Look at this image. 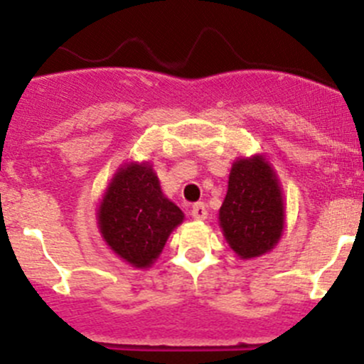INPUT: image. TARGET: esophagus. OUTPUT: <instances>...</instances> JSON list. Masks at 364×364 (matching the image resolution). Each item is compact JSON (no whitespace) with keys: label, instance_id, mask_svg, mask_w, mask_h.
Returning a JSON list of instances; mask_svg holds the SVG:
<instances>
[{"label":"esophagus","instance_id":"obj_1","mask_svg":"<svg viewBox=\"0 0 364 364\" xmlns=\"http://www.w3.org/2000/svg\"><path fill=\"white\" fill-rule=\"evenodd\" d=\"M191 215L194 217V219L196 220H203V219H207V215H208V210H207V205L205 203H196V205H193V208H191Z\"/></svg>","mask_w":364,"mask_h":364}]
</instances>
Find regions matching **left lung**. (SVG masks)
Wrapping results in <instances>:
<instances>
[{"label": "left lung", "instance_id": "left-lung-1", "mask_svg": "<svg viewBox=\"0 0 364 364\" xmlns=\"http://www.w3.org/2000/svg\"><path fill=\"white\" fill-rule=\"evenodd\" d=\"M284 196L279 178L263 156L237 159L231 166L219 224L242 259L269 252L284 231Z\"/></svg>", "mask_w": 364, "mask_h": 364}]
</instances>
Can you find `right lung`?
Returning a JSON list of instances; mask_svg holds the SVG:
<instances>
[{
    "label": "right lung",
    "mask_w": 364,
    "mask_h": 364,
    "mask_svg": "<svg viewBox=\"0 0 364 364\" xmlns=\"http://www.w3.org/2000/svg\"><path fill=\"white\" fill-rule=\"evenodd\" d=\"M182 220V210L164 196L149 163H127L119 168L98 208L101 237L134 268L154 263Z\"/></svg>",
    "instance_id": "obj_1"
}]
</instances>
